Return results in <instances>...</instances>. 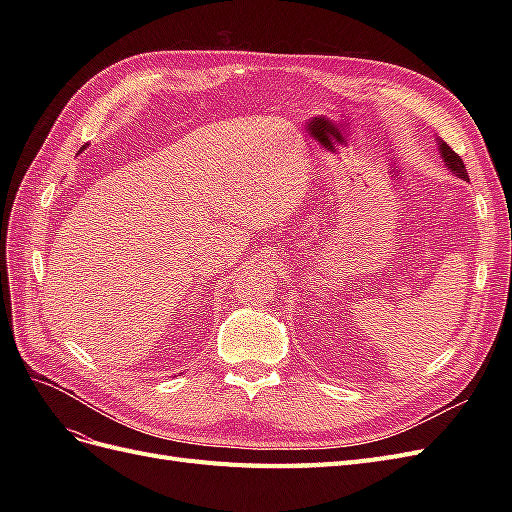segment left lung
<instances>
[{
    "label": "left lung",
    "instance_id": "8db88e82",
    "mask_svg": "<svg viewBox=\"0 0 512 512\" xmlns=\"http://www.w3.org/2000/svg\"><path fill=\"white\" fill-rule=\"evenodd\" d=\"M438 149H440V156H442L444 166L451 170L455 177L468 181V170H466V166H463V160L444 141H440V138H438Z\"/></svg>",
    "mask_w": 512,
    "mask_h": 512
}]
</instances>
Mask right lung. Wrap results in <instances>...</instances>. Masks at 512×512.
<instances>
[{"label": "right lung", "instance_id": "right-lung-1", "mask_svg": "<svg viewBox=\"0 0 512 512\" xmlns=\"http://www.w3.org/2000/svg\"><path fill=\"white\" fill-rule=\"evenodd\" d=\"M85 147H87V145H83V147H81V151H83V149H85Z\"/></svg>", "mask_w": 512, "mask_h": 512}]
</instances>
